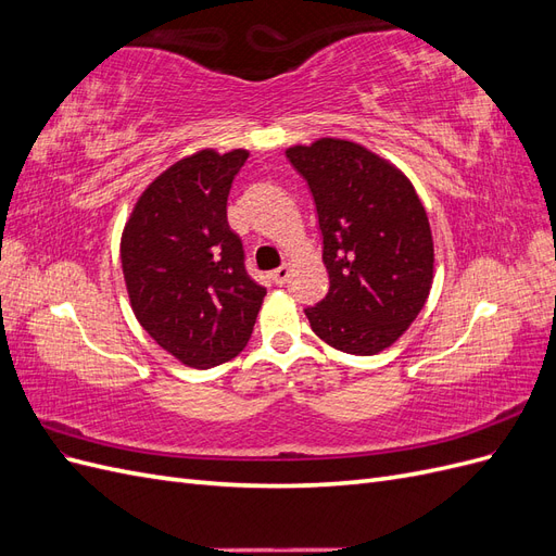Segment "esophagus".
<instances>
[{
	"instance_id": "34e87169",
	"label": "esophagus",
	"mask_w": 556,
	"mask_h": 556,
	"mask_svg": "<svg viewBox=\"0 0 556 556\" xmlns=\"http://www.w3.org/2000/svg\"><path fill=\"white\" fill-rule=\"evenodd\" d=\"M271 280L276 282V285H285L290 280V266L288 264H282V266H278L276 271H271Z\"/></svg>"
}]
</instances>
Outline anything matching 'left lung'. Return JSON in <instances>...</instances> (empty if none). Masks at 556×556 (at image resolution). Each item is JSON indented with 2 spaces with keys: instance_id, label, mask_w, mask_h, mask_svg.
Returning a JSON list of instances; mask_svg holds the SVG:
<instances>
[{
  "instance_id": "8db88e82",
  "label": "left lung",
  "mask_w": 556,
  "mask_h": 556,
  "mask_svg": "<svg viewBox=\"0 0 556 556\" xmlns=\"http://www.w3.org/2000/svg\"><path fill=\"white\" fill-rule=\"evenodd\" d=\"M308 182L323 231L329 292L306 308L311 329L348 355L390 348L422 311L433 239L413 182L371 150L343 139L288 148Z\"/></svg>"
}]
</instances>
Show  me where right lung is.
I'll return each mask as SVG.
<instances>
[{
	"instance_id": "1",
	"label": "right lung",
	"mask_w": 556,
	"mask_h": 556,
	"mask_svg": "<svg viewBox=\"0 0 556 556\" xmlns=\"http://www.w3.org/2000/svg\"><path fill=\"white\" fill-rule=\"evenodd\" d=\"M248 150H199L169 166L139 197L121 260L134 315L160 348L211 368L245 348L266 290L245 271L229 229L227 197Z\"/></svg>"
}]
</instances>
